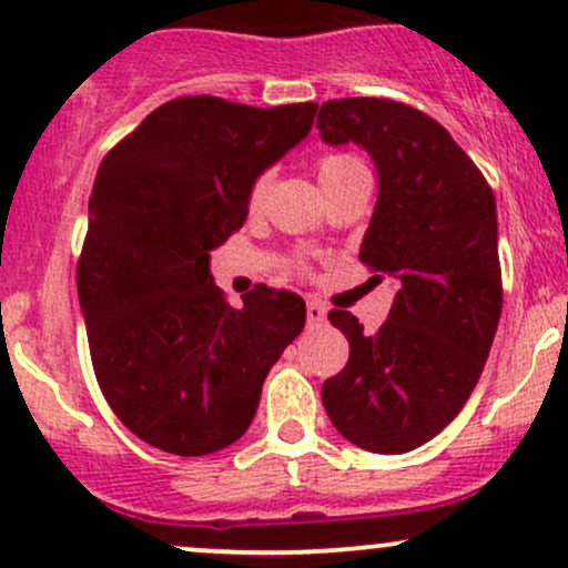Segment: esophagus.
<instances>
[{
	"mask_svg": "<svg viewBox=\"0 0 568 568\" xmlns=\"http://www.w3.org/2000/svg\"><path fill=\"white\" fill-rule=\"evenodd\" d=\"M328 317V310L321 302H306V323L310 325H321Z\"/></svg>",
	"mask_w": 568,
	"mask_h": 568,
	"instance_id": "34e87169",
	"label": "esophagus"
}]
</instances>
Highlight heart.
I'll list each match as a JSON object with an SVG mask.
<instances>
[{
  "label": "heart",
  "instance_id": "1",
  "mask_svg": "<svg viewBox=\"0 0 568 568\" xmlns=\"http://www.w3.org/2000/svg\"><path fill=\"white\" fill-rule=\"evenodd\" d=\"M355 158H347V154H331V158H323L317 162V175L323 179H331V175L347 171L349 165H355ZM264 192H266V179H258L256 184L251 189V205H258V202L264 200Z\"/></svg>",
  "mask_w": 568,
  "mask_h": 568
}]
</instances>
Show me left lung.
<instances>
[{"label": "left lung", "instance_id": "8db88e82", "mask_svg": "<svg viewBox=\"0 0 568 568\" xmlns=\"http://www.w3.org/2000/svg\"><path fill=\"white\" fill-rule=\"evenodd\" d=\"M328 146L374 160L379 197L361 262L395 280L379 334L355 315L328 321L349 361L323 384L338 433L374 454H406L459 414L480 379L501 315L497 202L446 128L387 98H342L317 114Z\"/></svg>", "mask_w": 568, "mask_h": 568}]
</instances>
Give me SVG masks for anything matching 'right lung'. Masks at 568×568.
Here are the masks:
<instances>
[{
  "label": "right lung",
  "mask_w": 568,
  "mask_h": 568,
  "mask_svg": "<svg viewBox=\"0 0 568 568\" xmlns=\"http://www.w3.org/2000/svg\"><path fill=\"white\" fill-rule=\"evenodd\" d=\"M317 103L216 95L162 103L98 168L77 293L95 379L130 433L179 456L243 438L304 298L253 288L230 306L211 251L243 226L258 175L310 135Z\"/></svg>",
  "instance_id": "obj_1"
}]
</instances>
